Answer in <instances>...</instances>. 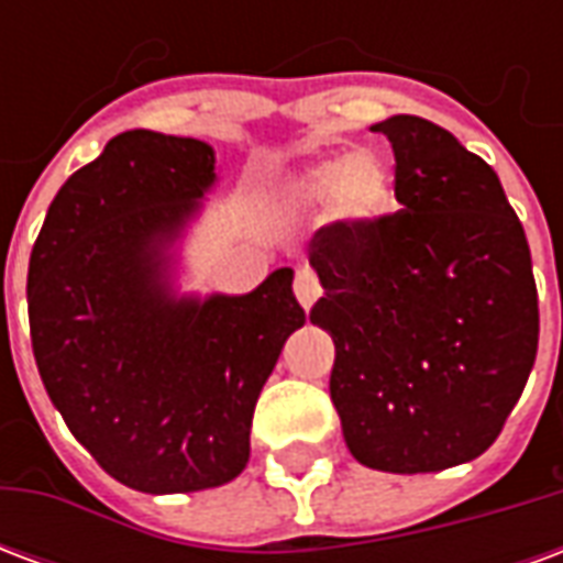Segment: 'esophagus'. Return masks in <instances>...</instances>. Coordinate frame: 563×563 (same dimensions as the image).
<instances>
[{
  "label": "esophagus",
  "instance_id": "esophagus-1",
  "mask_svg": "<svg viewBox=\"0 0 563 563\" xmlns=\"http://www.w3.org/2000/svg\"><path fill=\"white\" fill-rule=\"evenodd\" d=\"M319 295H322V286H319V277L313 268H298L295 271V298L301 301L305 310L313 307Z\"/></svg>",
  "mask_w": 563,
  "mask_h": 563
}]
</instances>
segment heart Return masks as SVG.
I'll use <instances>...</instances> for the list:
<instances>
[{
    "mask_svg": "<svg viewBox=\"0 0 563 563\" xmlns=\"http://www.w3.org/2000/svg\"><path fill=\"white\" fill-rule=\"evenodd\" d=\"M292 189L301 201L329 198L334 220L350 225H377L395 210V177L389 162L374 153L325 156L298 172Z\"/></svg>",
    "mask_w": 563,
    "mask_h": 563,
    "instance_id": "obj_1",
    "label": "heart"
}]
</instances>
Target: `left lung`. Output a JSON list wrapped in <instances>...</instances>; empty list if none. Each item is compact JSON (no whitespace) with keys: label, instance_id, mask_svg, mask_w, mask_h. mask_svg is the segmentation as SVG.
Returning <instances> with one entry per match:
<instances>
[{"label":"left lung","instance_id":"8db88e82","mask_svg":"<svg viewBox=\"0 0 563 563\" xmlns=\"http://www.w3.org/2000/svg\"><path fill=\"white\" fill-rule=\"evenodd\" d=\"M401 210L310 241L334 341L329 391L355 461L434 473L483 455L531 377V250L495 168L431 120H383Z\"/></svg>","mask_w":563,"mask_h":563}]
</instances>
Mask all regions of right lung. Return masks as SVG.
<instances>
[{"label":"right lung","instance_id":"right-lung-1","mask_svg":"<svg viewBox=\"0 0 563 563\" xmlns=\"http://www.w3.org/2000/svg\"><path fill=\"white\" fill-rule=\"evenodd\" d=\"M213 162L198 139L117 135L56 192L30 256L44 389L99 467L147 495L244 471L258 391L305 325L292 268L246 295H172L165 250L217 180Z\"/></svg>","mask_w":563,"mask_h":563}]
</instances>
